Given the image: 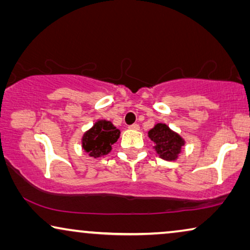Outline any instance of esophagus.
I'll use <instances>...</instances> for the list:
<instances>
[{"label": "esophagus", "mask_w": 250, "mask_h": 250, "mask_svg": "<svg viewBox=\"0 0 250 250\" xmlns=\"http://www.w3.org/2000/svg\"><path fill=\"white\" fill-rule=\"evenodd\" d=\"M129 128L131 129H135V131H138V129H140V125L139 124H133L129 126Z\"/></svg>", "instance_id": "1"}]
</instances>
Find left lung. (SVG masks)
<instances>
[{
    "label": "left lung",
    "mask_w": 250,
    "mask_h": 250,
    "mask_svg": "<svg viewBox=\"0 0 250 250\" xmlns=\"http://www.w3.org/2000/svg\"><path fill=\"white\" fill-rule=\"evenodd\" d=\"M148 135L151 141L155 143L156 152L158 153L160 158L165 160H175L182 151L184 146V140L170 129L166 124L158 123L155 127L150 129Z\"/></svg>",
    "instance_id": "left-lung-1"
}]
</instances>
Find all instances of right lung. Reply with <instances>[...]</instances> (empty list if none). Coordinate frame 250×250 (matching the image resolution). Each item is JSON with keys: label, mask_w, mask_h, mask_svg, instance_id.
Segmentation results:
<instances>
[{"label": "right lung", "mask_w": 250, "mask_h": 250, "mask_svg": "<svg viewBox=\"0 0 250 250\" xmlns=\"http://www.w3.org/2000/svg\"><path fill=\"white\" fill-rule=\"evenodd\" d=\"M121 135V131L109 121H98L92 127L84 133L82 146L88 156L99 158L111 151V146Z\"/></svg>", "instance_id": "obj_1"}]
</instances>
